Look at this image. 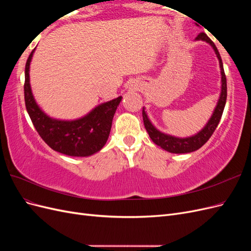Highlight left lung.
Wrapping results in <instances>:
<instances>
[{
  "label": "left lung",
  "mask_w": 251,
  "mask_h": 251,
  "mask_svg": "<svg viewBox=\"0 0 251 251\" xmlns=\"http://www.w3.org/2000/svg\"><path fill=\"white\" fill-rule=\"evenodd\" d=\"M196 40H201V41H205V42L209 43L211 45V47L214 48L216 54L219 58L220 68H221V75H222L221 95H220L219 102L215 109L214 114H212L211 118L207 123V125L205 126V127L201 132L193 136V137H188V138H176V137H173V136L165 135L161 132H159L157 128H155V126L151 124V121L149 120L146 112H144V110H142L143 124H144V126H146V128H147L151 139L153 140V142L156 143L157 146L162 148L165 151H170V153H175V154L191 153V151H197L202 146H204V144L207 142V140L211 137L212 133H214L217 128V126L220 123V119H221V117H222V114H223L224 107L226 103V98H227L226 76H225L222 59H221V56H220V53L216 47V45L204 32L199 33L198 36L196 37Z\"/></svg>",
  "instance_id": "obj_1"
}]
</instances>
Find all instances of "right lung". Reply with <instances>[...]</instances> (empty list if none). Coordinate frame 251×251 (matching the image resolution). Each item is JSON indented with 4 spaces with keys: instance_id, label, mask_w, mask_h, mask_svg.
I'll list each match as a JSON object with an SVG mask.
<instances>
[{
    "instance_id": "right-lung-1",
    "label": "right lung",
    "mask_w": 251,
    "mask_h": 251,
    "mask_svg": "<svg viewBox=\"0 0 251 251\" xmlns=\"http://www.w3.org/2000/svg\"><path fill=\"white\" fill-rule=\"evenodd\" d=\"M33 51L25 67L24 94L27 112L41 138L52 150L68 156L86 157L100 151L109 138L114 114L123 97L98 105L87 116L77 120L50 118L36 104L30 88L29 66Z\"/></svg>"
}]
</instances>
